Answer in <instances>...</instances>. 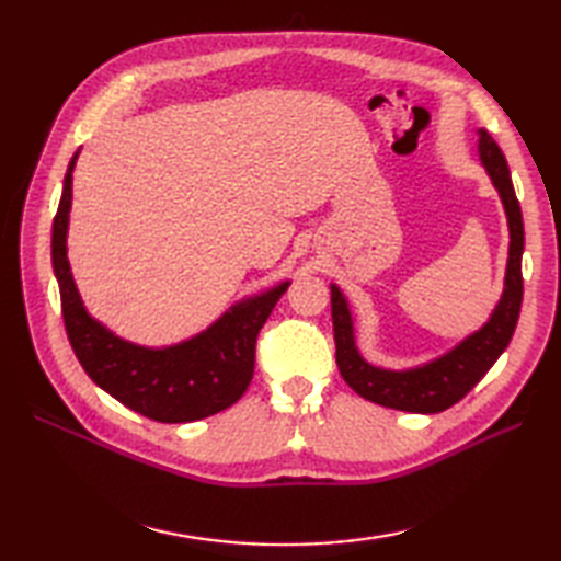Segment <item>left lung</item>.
Returning <instances> with one entry per match:
<instances>
[{
  "label": "left lung",
  "mask_w": 561,
  "mask_h": 561,
  "mask_svg": "<svg viewBox=\"0 0 561 561\" xmlns=\"http://www.w3.org/2000/svg\"><path fill=\"white\" fill-rule=\"evenodd\" d=\"M478 151L486 175L492 178L496 193L502 197L511 238L502 299H499L490 320H486L480 330H474L472 335L458 342L456 347L422 366L404 368V371L380 368L368 364L362 352L356 350L350 301L344 299L337 284H330L332 330H335V356L340 374L354 392H359L362 398L376 404H383V408L416 414H434L448 410L450 404L462 400L480 383L484 374L490 371L494 362L508 347L511 337H514L523 301L520 205L514 193V183H511L504 153L484 129H480Z\"/></svg>",
  "instance_id": "left-lung-1"
}]
</instances>
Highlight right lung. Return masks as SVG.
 <instances>
[{
  "label": "right lung",
  "instance_id": "right-lung-1",
  "mask_svg": "<svg viewBox=\"0 0 561 561\" xmlns=\"http://www.w3.org/2000/svg\"><path fill=\"white\" fill-rule=\"evenodd\" d=\"M77 159L79 151L69 161L53 221V270L67 337L83 371L117 402L153 422H197L231 408L253 378L257 332L291 282H279L233 304L207 330L171 347H141L117 337L87 311L67 260L71 171Z\"/></svg>",
  "mask_w": 561,
  "mask_h": 561
}]
</instances>
